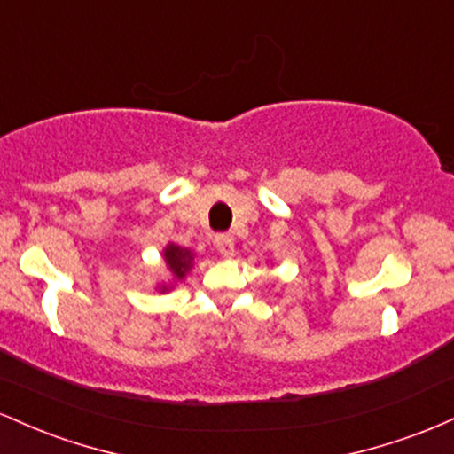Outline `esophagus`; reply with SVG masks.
Returning <instances> with one entry per match:
<instances>
[{
	"label": "esophagus",
	"instance_id": "1",
	"mask_svg": "<svg viewBox=\"0 0 454 454\" xmlns=\"http://www.w3.org/2000/svg\"><path fill=\"white\" fill-rule=\"evenodd\" d=\"M215 247H217V252H220L223 258L234 256V239L231 237V234H217V237H215Z\"/></svg>",
	"mask_w": 454,
	"mask_h": 454
}]
</instances>
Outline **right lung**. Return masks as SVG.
Instances as JSON below:
<instances>
[{
    "label": "right lung",
    "instance_id": "obj_1",
    "mask_svg": "<svg viewBox=\"0 0 454 454\" xmlns=\"http://www.w3.org/2000/svg\"><path fill=\"white\" fill-rule=\"evenodd\" d=\"M164 260L166 264H168L170 273H173L176 279H181L185 278L187 270L192 269V260H194V256H192L190 249L179 247V245H168V247L164 249Z\"/></svg>",
    "mask_w": 454,
    "mask_h": 454
}]
</instances>
